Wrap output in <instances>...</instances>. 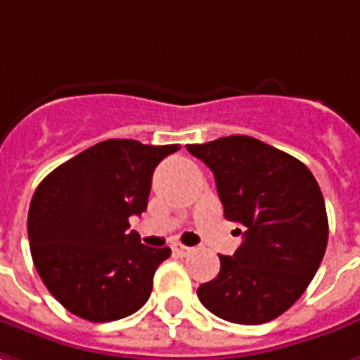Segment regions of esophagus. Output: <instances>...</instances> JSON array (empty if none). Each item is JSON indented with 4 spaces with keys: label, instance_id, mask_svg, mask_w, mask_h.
Wrapping results in <instances>:
<instances>
[{
    "label": "esophagus",
    "instance_id": "esophagus-1",
    "mask_svg": "<svg viewBox=\"0 0 360 360\" xmlns=\"http://www.w3.org/2000/svg\"><path fill=\"white\" fill-rule=\"evenodd\" d=\"M171 248H173V254H177V256H187V254H191V250H193V248H189V246H183V244H179V242H177V244H173Z\"/></svg>",
    "mask_w": 360,
    "mask_h": 360
}]
</instances>
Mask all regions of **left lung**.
<instances>
[{
  "label": "left lung",
  "mask_w": 360,
  "mask_h": 360,
  "mask_svg": "<svg viewBox=\"0 0 360 360\" xmlns=\"http://www.w3.org/2000/svg\"><path fill=\"white\" fill-rule=\"evenodd\" d=\"M214 175L224 219L240 224L242 244L197 290L200 303L240 325L272 321L302 297L323 260L325 200L311 171L250 136L187 146Z\"/></svg>",
  "instance_id": "left-lung-1"
}]
</instances>
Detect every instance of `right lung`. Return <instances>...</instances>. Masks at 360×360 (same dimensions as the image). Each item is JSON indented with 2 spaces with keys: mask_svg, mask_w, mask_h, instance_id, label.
<instances>
[{
  "mask_svg": "<svg viewBox=\"0 0 360 360\" xmlns=\"http://www.w3.org/2000/svg\"><path fill=\"white\" fill-rule=\"evenodd\" d=\"M179 146L106 139L51 171L31 199L27 232L46 290L92 323L128 317L149 300L171 250L129 232L148 209L153 169Z\"/></svg>",
  "mask_w": 360,
  "mask_h": 360,
  "instance_id": "add662e5",
  "label": "right lung"
}]
</instances>
